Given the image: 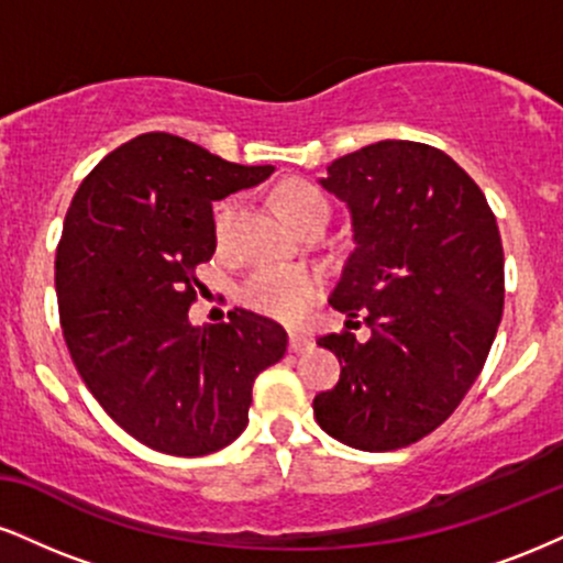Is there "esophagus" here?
<instances>
[{
	"instance_id": "34e87169",
	"label": "esophagus",
	"mask_w": 563,
	"mask_h": 563,
	"mask_svg": "<svg viewBox=\"0 0 563 563\" xmlns=\"http://www.w3.org/2000/svg\"><path fill=\"white\" fill-rule=\"evenodd\" d=\"M288 349L294 354L307 352V349H312V339H307V335L301 333H288Z\"/></svg>"
}]
</instances>
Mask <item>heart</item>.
<instances>
[{"mask_svg":"<svg viewBox=\"0 0 563 563\" xmlns=\"http://www.w3.org/2000/svg\"><path fill=\"white\" fill-rule=\"evenodd\" d=\"M275 206L283 219H288L294 228L314 217L328 219V198L322 196L318 185L307 183V179H288V183L277 187ZM232 217H235V200H222L214 214V232L219 243L228 241ZM320 294L322 275L309 267L260 269L241 290L243 301L251 309L280 322H301Z\"/></svg>","mask_w":563,"mask_h":563,"instance_id":"heart-1","label":"heart"}]
</instances>
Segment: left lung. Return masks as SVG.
<instances>
[{
	"label": "left lung",
	"mask_w": 563,
	"mask_h": 563,
	"mask_svg": "<svg viewBox=\"0 0 563 563\" xmlns=\"http://www.w3.org/2000/svg\"><path fill=\"white\" fill-rule=\"evenodd\" d=\"M320 183L346 200L357 243L331 307L371 339H318L344 367L314 397V418L349 448H407L448 421L482 373L506 299L500 230L479 185L423 142L360 147Z\"/></svg>",
	"instance_id": "left-lung-1"
}]
</instances>
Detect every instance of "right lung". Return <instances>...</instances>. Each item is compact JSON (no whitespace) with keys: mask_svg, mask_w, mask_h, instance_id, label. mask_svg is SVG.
<instances>
[{"mask_svg":"<svg viewBox=\"0 0 563 563\" xmlns=\"http://www.w3.org/2000/svg\"><path fill=\"white\" fill-rule=\"evenodd\" d=\"M269 174L147 132L108 153L70 200L55 254L63 335L92 397L145 448L179 457L228 448L249 423L256 376L286 354V331L262 314L187 320L196 267L217 249L211 200Z\"/></svg>","mask_w":563,"mask_h":563,"instance_id":"obj_1","label":"right lung"}]
</instances>
